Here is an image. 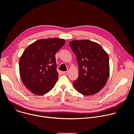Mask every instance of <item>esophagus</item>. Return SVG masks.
<instances>
[{
    "mask_svg": "<svg viewBox=\"0 0 134 134\" xmlns=\"http://www.w3.org/2000/svg\"><path fill=\"white\" fill-rule=\"evenodd\" d=\"M68 73H69L68 71H63V74H64V75H68Z\"/></svg>",
    "mask_w": 134,
    "mask_h": 134,
    "instance_id": "esophagus-1",
    "label": "esophagus"
}]
</instances>
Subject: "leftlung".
Here are the masks:
<instances>
[{
  "mask_svg": "<svg viewBox=\"0 0 134 134\" xmlns=\"http://www.w3.org/2000/svg\"><path fill=\"white\" fill-rule=\"evenodd\" d=\"M69 46L77 58L79 77L73 82L77 92L85 95L99 92L109 76L108 53L98 43L88 40H73Z\"/></svg>",
  "mask_w": 134,
  "mask_h": 134,
  "instance_id": "8db88e82",
  "label": "left lung"
}]
</instances>
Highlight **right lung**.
<instances>
[{
  "mask_svg": "<svg viewBox=\"0 0 134 134\" xmlns=\"http://www.w3.org/2000/svg\"><path fill=\"white\" fill-rule=\"evenodd\" d=\"M65 43L59 38L40 39L29 46L21 57L19 69L24 85L37 95L48 93L58 78L55 54Z\"/></svg>",
  "mask_w": 134,
  "mask_h": 134,
  "instance_id": "add662e5",
  "label": "right lung"
}]
</instances>
